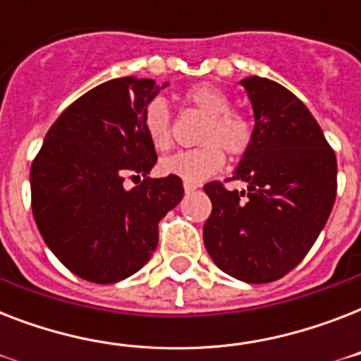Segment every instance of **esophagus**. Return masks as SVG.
Wrapping results in <instances>:
<instances>
[{
  "label": "esophagus",
  "mask_w": 361,
  "mask_h": 361,
  "mask_svg": "<svg viewBox=\"0 0 361 361\" xmlns=\"http://www.w3.org/2000/svg\"><path fill=\"white\" fill-rule=\"evenodd\" d=\"M183 189H185V192H192L197 191L198 185L197 183H191V181H183Z\"/></svg>",
  "instance_id": "1"
}]
</instances>
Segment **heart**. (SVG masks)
<instances>
[{"label":"heart","mask_w":361,"mask_h":361,"mask_svg":"<svg viewBox=\"0 0 361 361\" xmlns=\"http://www.w3.org/2000/svg\"><path fill=\"white\" fill-rule=\"evenodd\" d=\"M187 104L202 112V123L198 142L202 146L183 149L163 159L159 170L166 176H178L181 180L198 183L215 174L225 164V149L231 157H241L251 147L255 138V125L243 112L232 110V101L221 87L214 84H198L183 95ZM142 129L147 140L157 152H166L172 146V120L164 99L155 97L142 112Z\"/></svg>","instance_id":"heart-1"}]
</instances>
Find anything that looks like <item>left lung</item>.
Returning <instances> with one entry per match:
<instances>
[{"label":"left lung","mask_w":361,"mask_h":361,"mask_svg":"<svg viewBox=\"0 0 361 361\" xmlns=\"http://www.w3.org/2000/svg\"><path fill=\"white\" fill-rule=\"evenodd\" d=\"M255 114V138L231 180L204 185L212 215L204 245L225 274L271 283L294 269L324 228L337 192V159L307 106L268 78L241 80Z\"/></svg>","instance_id":"8db88e82"}]
</instances>
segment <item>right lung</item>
Instances as JSON below:
<instances>
[{"instance_id": "right-lung-1", "label": "right lung", "mask_w": 361, "mask_h": 361, "mask_svg": "<svg viewBox=\"0 0 361 361\" xmlns=\"http://www.w3.org/2000/svg\"><path fill=\"white\" fill-rule=\"evenodd\" d=\"M166 86L123 76L93 87L61 112L33 159L37 228L82 279L110 285L136 274L157 249L159 221L183 198L178 176L147 178L157 153L142 112ZM127 175L145 181L125 190Z\"/></svg>"}]
</instances>
